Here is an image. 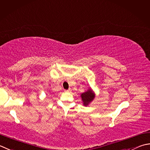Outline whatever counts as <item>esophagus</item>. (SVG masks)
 <instances>
[{
	"mask_svg": "<svg viewBox=\"0 0 150 150\" xmlns=\"http://www.w3.org/2000/svg\"><path fill=\"white\" fill-rule=\"evenodd\" d=\"M64 92H71V89H68V90H64Z\"/></svg>",
	"mask_w": 150,
	"mask_h": 150,
	"instance_id": "34e87169",
	"label": "esophagus"
}]
</instances>
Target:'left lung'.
<instances>
[{"label":"left lung","mask_w":150,"mask_h":150,"mask_svg":"<svg viewBox=\"0 0 150 150\" xmlns=\"http://www.w3.org/2000/svg\"><path fill=\"white\" fill-rule=\"evenodd\" d=\"M95 97V93L91 88H90L86 92L82 93L81 94V98L82 99V101H83V105H84L85 107H87L88 105H89L90 103L94 99Z\"/></svg>","instance_id":"left-lung-1"}]
</instances>
